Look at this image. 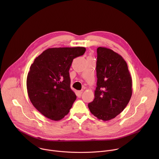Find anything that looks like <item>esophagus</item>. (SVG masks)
Here are the masks:
<instances>
[{"label":"esophagus","mask_w":159,"mask_h":159,"mask_svg":"<svg viewBox=\"0 0 159 159\" xmlns=\"http://www.w3.org/2000/svg\"><path fill=\"white\" fill-rule=\"evenodd\" d=\"M82 90H79V91H78L77 92V96L78 97H80L81 96V95H82Z\"/></svg>","instance_id":"34e87169"}]
</instances>
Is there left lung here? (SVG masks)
Masks as SVG:
<instances>
[{"mask_svg": "<svg viewBox=\"0 0 159 159\" xmlns=\"http://www.w3.org/2000/svg\"><path fill=\"white\" fill-rule=\"evenodd\" d=\"M97 87L94 99L88 104L92 114L104 121L115 118L124 110L132 95V79L127 63L113 50L97 49Z\"/></svg>", "mask_w": 159, "mask_h": 159, "instance_id": "obj_1", "label": "left lung"}]
</instances>
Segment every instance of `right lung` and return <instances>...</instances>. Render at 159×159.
Masks as SVG:
<instances>
[{"instance_id": "obj_1", "label": "right lung", "mask_w": 159, "mask_h": 159, "mask_svg": "<svg viewBox=\"0 0 159 159\" xmlns=\"http://www.w3.org/2000/svg\"><path fill=\"white\" fill-rule=\"evenodd\" d=\"M84 47L52 48L34 59L27 76V90L34 107L50 120L58 121L69 112L77 96L70 88L69 69Z\"/></svg>"}]
</instances>
